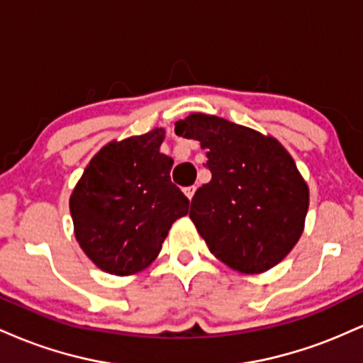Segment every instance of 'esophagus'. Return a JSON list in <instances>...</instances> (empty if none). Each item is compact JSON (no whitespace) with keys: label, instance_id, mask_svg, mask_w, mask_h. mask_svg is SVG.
<instances>
[{"label":"esophagus","instance_id":"obj_1","mask_svg":"<svg viewBox=\"0 0 363 363\" xmlns=\"http://www.w3.org/2000/svg\"><path fill=\"white\" fill-rule=\"evenodd\" d=\"M182 191H184V194L187 196V198H189V199H193V196H194V191H196V187H194V186H187V187H184V189H182Z\"/></svg>","mask_w":363,"mask_h":363}]
</instances>
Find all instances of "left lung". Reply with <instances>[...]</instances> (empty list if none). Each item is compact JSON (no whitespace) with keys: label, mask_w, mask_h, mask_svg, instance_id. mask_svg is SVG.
Masks as SVG:
<instances>
[{"label":"left lung","mask_w":363,"mask_h":363,"mask_svg":"<svg viewBox=\"0 0 363 363\" xmlns=\"http://www.w3.org/2000/svg\"><path fill=\"white\" fill-rule=\"evenodd\" d=\"M176 135L206 148L211 181L196 191L189 216L216 259L239 273L277 266L298 242L309 187L290 153L264 136L216 116H187Z\"/></svg>","instance_id":"1"}]
</instances>
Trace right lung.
<instances>
[{"label": "right lung", "instance_id": "1", "mask_svg": "<svg viewBox=\"0 0 363 363\" xmlns=\"http://www.w3.org/2000/svg\"><path fill=\"white\" fill-rule=\"evenodd\" d=\"M165 131L111 141L99 150L69 198L74 237L102 272L128 277L155 261L189 199L170 181L160 153Z\"/></svg>", "mask_w": 363, "mask_h": 363}]
</instances>
